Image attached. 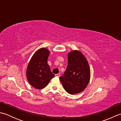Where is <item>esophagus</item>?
<instances>
[{
  "label": "esophagus",
  "mask_w": 121,
  "mask_h": 121,
  "mask_svg": "<svg viewBox=\"0 0 121 121\" xmlns=\"http://www.w3.org/2000/svg\"><path fill=\"white\" fill-rule=\"evenodd\" d=\"M55 76H56V77H58V78H59V77H60V74H56V75H55Z\"/></svg>",
  "instance_id": "34e87169"
}]
</instances>
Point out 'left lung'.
Instances as JSON below:
<instances>
[{"label": "left lung", "instance_id": "left-lung-1", "mask_svg": "<svg viewBox=\"0 0 121 121\" xmlns=\"http://www.w3.org/2000/svg\"><path fill=\"white\" fill-rule=\"evenodd\" d=\"M68 65L60 80L66 91L71 95L83 91L91 78L88 61L81 52L73 50L68 53Z\"/></svg>", "mask_w": 121, "mask_h": 121}]
</instances>
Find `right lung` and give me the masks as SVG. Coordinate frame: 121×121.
<instances>
[{"label": "right lung", "instance_id": "1", "mask_svg": "<svg viewBox=\"0 0 121 121\" xmlns=\"http://www.w3.org/2000/svg\"><path fill=\"white\" fill-rule=\"evenodd\" d=\"M50 51L45 48L37 50L30 61L26 70L29 83L35 88L41 89L47 85L55 75L47 63Z\"/></svg>", "mask_w": 121, "mask_h": 121}]
</instances>
